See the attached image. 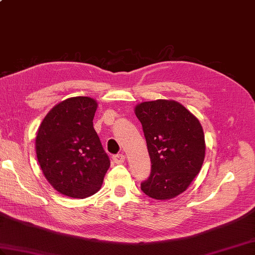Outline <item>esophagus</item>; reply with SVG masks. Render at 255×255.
Masks as SVG:
<instances>
[{
	"label": "esophagus",
	"mask_w": 255,
	"mask_h": 255,
	"mask_svg": "<svg viewBox=\"0 0 255 255\" xmlns=\"http://www.w3.org/2000/svg\"><path fill=\"white\" fill-rule=\"evenodd\" d=\"M113 161L117 164H122L125 162V155L124 154H116L113 156Z\"/></svg>",
	"instance_id": "34e87169"
}]
</instances>
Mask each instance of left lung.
<instances>
[{
  "mask_svg": "<svg viewBox=\"0 0 255 255\" xmlns=\"http://www.w3.org/2000/svg\"><path fill=\"white\" fill-rule=\"evenodd\" d=\"M134 114L142 125L152 164L141 191L154 199L174 198L202 169L206 150L202 125L175 101L140 103Z\"/></svg>",
  "mask_w": 255,
  "mask_h": 255,
  "instance_id": "left-lung-1",
  "label": "left lung"
}]
</instances>
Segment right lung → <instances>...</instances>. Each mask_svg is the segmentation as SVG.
Here are the masks:
<instances>
[{
  "label": "right lung",
  "mask_w": 255,
  "mask_h": 255,
  "mask_svg": "<svg viewBox=\"0 0 255 255\" xmlns=\"http://www.w3.org/2000/svg\"><path fill=\"white\" fill-rule=\"evenodd\" d=\"M96 108L91 97H70L53 106L38 128V163L50 185L69 197L99 192L111 165L93 127Z\"/></svg>",
  "instance_id": "right-lung-1"
}]
</instances>
